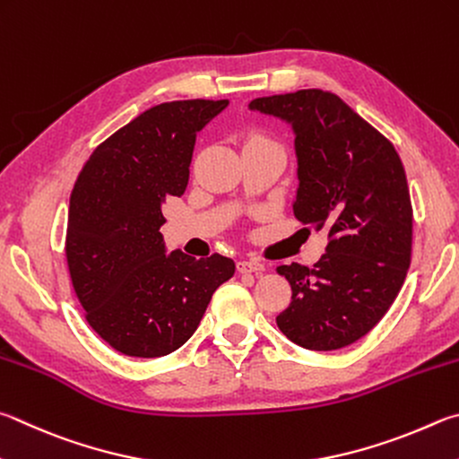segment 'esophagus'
Wrapping results in <instances>:
<instances>
[{
  "instance_id": "esophagus-1",
  "label": "esophagus",
  "mask_w": 459,
  "mask_h": 459,
  "mask_svg": "<svg viewBox=\"0 0 459 459\" xmlns=\"http://www.w3.org/2000/svg\"><path fill=\"white\" fill-rule=\"evenodd\" d=\"M237 269H238V273H243V274H247V273L261 274L264 271V264L258 263V261H240L237 264Z\"/></svg>"
}]
</instances>
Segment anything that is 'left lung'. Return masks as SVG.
<instances>
[{
    "label": "left lung",
    "instance_id": "left-lung-1",
    "mask_svg": "<svg viewBox=\"0 0 459 459\" xmlns=\"http://www.w3.org/2000/svg\"><path fill=\"white\" fill-rule=\"evenodd\" d=\"M248 108L290 124L299 178L293 212L329 235L311 269L277 266L293 290L279 329L311 351L351 345L387 313L411 263L413 211L402 158L331 91L256 98Z\"/></svg>",
    "mask_w": 459,
    "mask_h": 459
}]
</instances>
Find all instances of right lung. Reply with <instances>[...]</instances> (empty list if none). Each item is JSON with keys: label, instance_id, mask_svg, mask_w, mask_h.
I'll use <instances>...</instances> for the list:
<instances>
[{"label": "right lung", "instance_id": "obj_1", "mask_svg": "<svg viewBox=\"0 0 459 459\" xmlns=\"http://www.w3.org/2000/svg\"><path fill=\"white\" fill-rule=\"evenodd\" d=\"M229 100L164 102L104 140L70 196L65 258L86 321L130 357H162L193 337L232 258L166 255V198L185 195L201 132Z\"/></svg>", "mask_w": 459, "mask_h": 459}]
</instances>
